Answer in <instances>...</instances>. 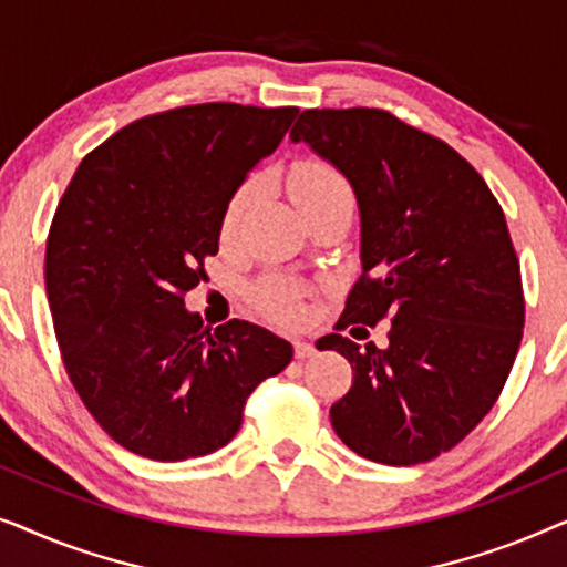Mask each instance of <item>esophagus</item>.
Wrapping results in <instances>:
<instances>
[{"label": "esophagus", "instance_id": "34e87169", "mask_svg": "<svg viewBox=\"0 0 567 567\" xmlns=\"http://www.w3.org/2000/svg\"><path fill=\"white\" fill-rule=\"evenodd\" d=\"M315 353L317 351L312 343H307V340H293V355H297V359H312Z\"/></svg>", "mask_w": 567, "mask_h": 567}]
</instances>
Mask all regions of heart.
<instances>
[{
	"instance_id": "b5f03b06",
	"label": "heart",
	"mask_w": 567,
	"mask_h": 567,
	"mask_svg": "<svg viewBox=\"0 0 567 567\" xmlns=\"http://www.w3.org/2000/svg\"><path fill=\"white\" fill-rule=\"evenodd\" d=\"M286 185H289V196L305 219L309 216L328 212L332 206L353 204L351 185L343 175L338 173L336 167L328 165L322 159H305L297 162L289 169V177H286ZM260 196V181L258 177H250V181L239 185V188L231 193L221 214V237L231 239L237 237L239 227L250 214L255 200ZM255 301L266 312L270 320L278 322H297L301 315H305V293L293 281H286V278H266L258 289H255Z\"/></svg>"
}]
</instances>
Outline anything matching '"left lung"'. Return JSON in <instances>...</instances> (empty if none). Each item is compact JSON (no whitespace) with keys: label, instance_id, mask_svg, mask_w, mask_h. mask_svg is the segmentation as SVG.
<instances>
[{"label":"left lung","instance_id":"obj_1","mask_svg":"<svg viewBox=\"0 0 567 567\" xmlns=\"http://www.w3.org/2000/svg\"><path fill=\"white\" fill-rule=\"evenodd\" d=\"M291 142L340 169L359 200L361 278L336 330L390 320L386 348L340 332L317 340L353 369L332 429L363 460L431 462L495 405L522 343L503 208L462 154L377 107L305 111Z\"/></svg>","mask_w":567,"mask_h":567}]
</instances>
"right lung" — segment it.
<instances>
[{"instance_id":"obj_1","label":"right lung","mask_w":567,"mask_h":567,"mask_svg":"<svg viewBox=\"0 0 567 567\" xmlns=\"http://www.w3.org/2000/svg\"><path fill=\"white\" fill-rule=\"evenodd\" d=\"M297 113L204 103L146 115L92 150L59 200L45 293L61 359L128 452L157 462L216 452L255 386L289 367V340L245 320L212 332L183 297L219 252L231 193Z\"/></svg>"}]
</instances>
